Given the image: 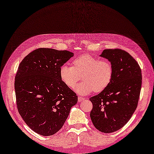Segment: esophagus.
<instances>
[{"label":"esophagus","mask_w":154,"mask_h":154,"mask_svg":"<svg viewBox=\"0 0 154 154\" xmlns=\"http://www.w3.org/2000/svg\"><path fill=\"white\" fill-rule=\"evenodd\" d=\"M83 100H85V98L82 97H78V101H79V102H81V101Z\"/></svg>","instance_id":"34e87169"}]
</instances>
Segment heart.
I'll return each instance as SVG.
<instances>
[{"label": "heart", "mask_w": 154, "mask_h": 154, "mask_svg": "<svg viewBox=\"0 0 154 154\" xmlns=\"http://www.w3.org/2000/svg\"><path fill=\"white\" fill-rule=\"evenodd\" d=\"M113 74L110 61L89 54L76 57L72 61V66L63 65L60 69L61 81L70 89H74L82 76L83 81L76 87L77 92L82 94L104 91L110 83Z\"/></svg>", "instance_id": "1"}]
</instances>
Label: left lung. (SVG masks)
Returning <instances> with one entry per match:
<instances>
[{"instance_id":"8db88e82","label":"left lung","mask_w":154,"mask_h":154,"mask_svg":"<svg viewBox=\"0 0 154 154\" xmlns=\"http://www.w3.org/2000/svg\"><path fill=\"white\" fill-rule=\"evenodd\" d=\"M101 57L113 65L109 85L91 97L93 109L90 116L100 132L111 133L125 125L138 106L142 87V70L131 55L121 49L104 50Z\"/></svg>"}]
</instances>
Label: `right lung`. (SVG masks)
Masks as SVG:
<instances>
[{
    "label": "right lung",
    "mask_w": 154,
    "mask_h": 154,
    "mask_svg": "<svg viewBox=\"0 0 154 154\" xmlns=\"http://www.w3.org/2000/svg\"><path fill=\"white\" fill-rule=\"evenodd\" d=\"M73 56L67 50L38 48L19 65L14 81L16 106L26 124L38 134L57 132L77 103L76 93L60 75L61 65Z\"/></svg>",
    "instance_id": "add662e5"
}]
</instances>
